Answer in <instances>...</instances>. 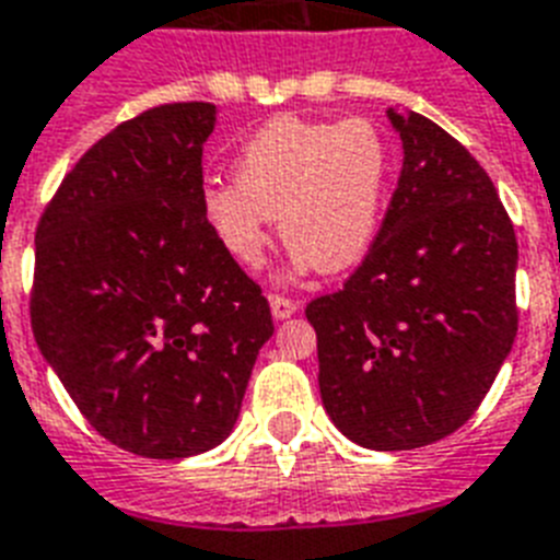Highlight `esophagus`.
I'll return each mask as SVG.
<instances>
[{"mask_svg": "<svg viewBox=\"0 0 560 560\" xmlns=\"http://www.w3.org/2000/svg\"><path fill=\"white\" fill-rule=\"evenodd\" d=\"M269 306L277 320H285V317L298 312V303L291 298H283V294H269Z\"/></svg>", "mask_w": 560, "mask_h": 560, "instance_id": "obj_1", "label": "esophagus"}]
</instances>
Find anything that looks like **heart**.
<instances>
[{"instance_id":"1","label":"heart","mask_w":560,"mask_h":560,"mask_svg":"<svg viewBox=\"0 0 560 560\" xmlns=\"http://www.w3.org/2000/svg\"><path fill=\"white\" fill-rule=\"evenodd\" d=\"M392 177L389 142L372 119L275 117L243 142L234 183L202 191V214L240 266H260L269 225L294 271H343L372 248Z\"/></svg>"}]
</instances>
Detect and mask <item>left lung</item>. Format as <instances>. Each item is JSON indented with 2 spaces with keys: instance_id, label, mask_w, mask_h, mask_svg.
Listing matches in <instances>:
<instances>
[{
  "instance_id": "left-lung-1",
  "label": "left lung",
  "mask_w": 560,
  "mask_h": 560,
  "mask_svg": "<svg viewBox=\"0 0 560 560\" xmlns=\"http://www.w3.org/2000/svg\"><path fill=\"white\" fill-rule=\"evenodd\" d=\"M404 168L343 289L306 306L320 397L349 441L418 450L472 418L518 331V243L489 174L455 137L389 108Z\"/></svg>"
}]
</instances>
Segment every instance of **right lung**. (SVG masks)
<instances>
[{"label": "right lung", "mask_w": 560, "mask_h": 560, "mask_svg": "<svg viewBox=\"0 0 560 560\" xmlns=\"http://www.w3.org/2000/svg\"><path fill=\"white\" fill-rule=\"evenodd\" d=\"M211 103L142 110L65 174L36 229L31 326L88 423L142 457L214 450L237 423L269 300L202 214Z\"/></svg>", "instance_id": "add662e5"}]
</instances>
